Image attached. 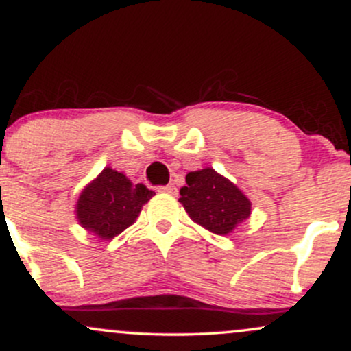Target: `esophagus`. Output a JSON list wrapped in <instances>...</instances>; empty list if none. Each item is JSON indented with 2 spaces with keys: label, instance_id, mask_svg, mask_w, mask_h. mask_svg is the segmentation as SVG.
<instances>
[{
  "label": "esophagus",
  "instance_id": "1",
  "mask_svg": "<svg viewBox=\"0 0 351 351\" xmlns=\"http://www.w3.org/2000/svg\"><path fill=\"white\" fill-rule=\"evenodd\" d=\"M160 193H165V195H175L176 188L173 184H167V186H160L158 188Z\"/></svg>",
  "mask_w": 351,
  "mask_h": 351
}]
</instances>
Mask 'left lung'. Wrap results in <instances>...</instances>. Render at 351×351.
Returning a JSON list of instances; mask_svg holds the SVG:
<instances>
[{
	"mask_svg": "<svg viewBox=\"0 0 351 351\" xmlns=\"http://www.w3.org/2000/svg\"><path fill=\"white\" fill-rule=\"evenodd\" d=\"M180 195L178 201L188 216L217 236L231 234L251 216V199L211 167L189 171Z\"/></svg>",
	"mask_w": 351,
	"mask_h": 351,
	"instance_id": "8db88e82",
	"label": "left lung"
}]
</instances>
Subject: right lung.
<instances>
[{
	"label": "right lung",
	"mask_w": 351,
	"mask_h": 351,
	"mask_svg": "<svg viewBox=\"0 0 351 351\" xmlns=\"http://www.w3.org/2000/svg\"><path fill=\"white\" fill-rule=\"evenodd\" d=\"M153 195L145 184L132 183L123 173L106 167L80 191L75 217L86 231L110 241L135 223Z\"/></svg>",
	"instance_id": "obj_1"
}]
</instances>
